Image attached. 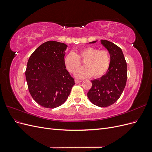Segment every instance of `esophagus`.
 I'll return each instance as SVG.
<instances>
[{"label": "esophagus", "mask_w": 152, "mask_h": 152, "mask_svg": "<svg viewBox=\"0 0 152 152\" xmlns=\"http://www.w3.org/2000/svg\"><path fill=\"white\" fill-rule=\"evenodd\" d=\"M82 82V80H77V79H75V82L76 84H78V83H80V82Z\"/></svg>", "instance_id": "1"}]
</instances>
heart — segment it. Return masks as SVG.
I'll return each instance as SVG.
<instances>
[{
    "instance_id": "b5f03b06",
    "label": "heart",
    "mask_w": 152,
    "mask_h": 152,
    "mask_svg": "<svg viewBox=\"0 0 152 152\" xmlns=\"http://www.w3.org/2000/svg\"><path fill=\"white\" fill-rule=\"evenodd\" d=\"M79 59L84 60V67L75 72V76L78 79H85L92 75L94 78L103 76L108 70L110 62L107 50H99L93 47H87L80 49L78 54L71 51L65 56L64 62L70 73H74L80 66Z\"/></svg>"
}]
</instances>
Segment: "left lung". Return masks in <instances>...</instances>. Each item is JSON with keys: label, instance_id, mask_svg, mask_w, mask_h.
Segmentation results:
<instances>
[{"label": "left lung", "instance_id": "8db88e82", "mask_svg": "<svg viewBox=\"0 0 152 152\" xmlns=\"http://www.w3.org/2000/svg\"><path fill=\"white\" fill-rule=\"evenodd\" d=\"M95 40L89 44L96 42ZM101 43L108 50L110 62L107 72L101 78L91 80L92 87L87 93L90 102L99 107H107L121 97L127 81V63L122 49L107 40Z\"/></svg>", "mask_w": 152, "mask_h": 152}]
</instances>
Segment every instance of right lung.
I'll return each instance as SVG.
<instances>
[{"label": "right lung", "instance_id": "1", "mask_svg": "<svg viewBox=\"0 0 152 152\" xmlns=\"http://www.w3.org/2000/svg\"><path fill=\"white\" fill-rule=\"evenodd\" d=\"M67 45L48 41L31 54L25 72L31 97L44 108H54L66 102L74 79L64 62Z\"/></svg>", "mask_w": 152, "mask_h": 152}]
</instances>
